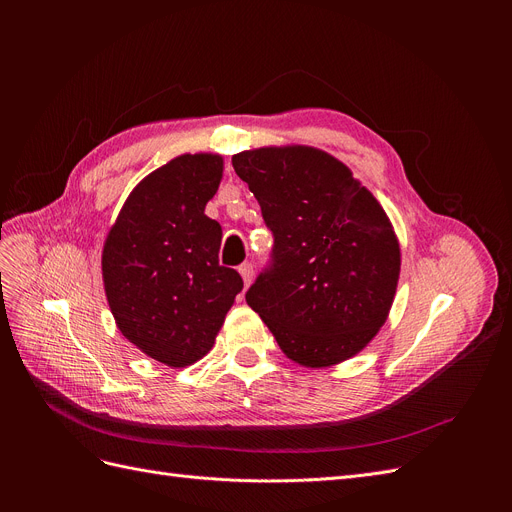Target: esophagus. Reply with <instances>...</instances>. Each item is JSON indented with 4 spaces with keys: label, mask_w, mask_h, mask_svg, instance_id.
<instances>
[{
    "label": "esophagus",
    "mask_w": 512,
    "mask_h": 512,
    "mask_svg": "<svg viewBox=\"0 0 512 512\" xmlns=\"http://www.w3.org/2000/svg\"><path fill=\"white\" fill-rule=\"evenodd\" d=\"M238 272H240V276H242V282H245V288H249L251 282H253V265H251V263H242V265L238 267Z\"/></svg>",
    "instance_id": "1"
}]
</instances>
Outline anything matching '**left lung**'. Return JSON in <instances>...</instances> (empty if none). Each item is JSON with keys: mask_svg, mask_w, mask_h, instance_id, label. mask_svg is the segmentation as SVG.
Masks as SVG:
<instances>
[{"mask_svg": "<svg viewBox=\"0 0 512 512\" xmlns=\"http://www.w3.org/2000/svg\"><path fill=\"white\" fill-rule=\"evenodd\" d=\"M274 232V265L247 292L282 353L319 369L355 357L386 324L400 245L384 207L334 155L259 147L232 157Z\"/></svg>", "mask_w": 512, "mask_h": 512, "instance_id": "left-lung-1", "label": "left lung"}]
</instances>
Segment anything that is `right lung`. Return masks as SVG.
<instances>
[{
  "label": "right lung",
  "mask_w": 512,
  "mask_h": 512,
  "mask_svg": "<svg viewBox=\"0 0 512 512\" xmlns=\"http://www.w3.org/2000/svg\"><path fill=\"white\" fill-rule=\"evenodd\" d=\"M224 157L184 153L145 176L103 242L107 305L122 336L168 367L203 359L242 290L220 265L222 226L205 205L218 193Z\"/></svg>",
  "instance_id": "add662e5"
}]
</instances>
